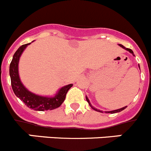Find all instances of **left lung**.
<instances>
[{
    "label": "left lung",
    "mask_w": 151,
    "mask_h": 151,
    "mask_svg": "<svg viewBox=\"0 0 151 151\" xmlns=\"http://www.w3.org/2000/svg\"><path fill=\"white\" fill-rule=\"evenodd\" d=\"M119 45L120 46V47H122V48H123V49H124V50H127V51H128L129 52H130L132 54V55H133V56H135L134 55V54H133V50H130V49H129V48H126L125 47H124V46L123 45H122V44H119ZM139 70H140V67H139ZM86 100H87V102H88V104H90V107H92V108L93 109V110H96V111H98V112H100V113H103L102 111H101V110H98V109H96L95 108V107H93V106L91 105V104H90V100L88 99V98H87V96H86ZM126 107H127V106H125V107H122V108H120V109H118V110H111V111H106L105 113H119V112H121L122 110H124V109L126 108Z\"/></svg>",
    "instance_id": "left-lung-1"
}]
</instances>
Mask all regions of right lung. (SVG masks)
<instances>
[{
    "instance_id": "1",
    "label": "right lung",
    "mask_w": 151,
    "mask_h": 151,
    "mask_svg": "<svg viewBox=\"0 0 151 151\" xmlns=\"http://www.w3.org/2000/svg\"><path fill=\"white\" fill-rule=\"evenodd\" d=\"M29 44L21 46L15 52L12 61L9 65V76L11 78V84L15 96L28 107L38 111L54 110L59 107L65 99L66 94L73 84H67L58 90L54 96H43L32 93L27 90L21 81L18 73V63L20 57L22 55L27 47Z\"/></svg>"
}]
</instances>
